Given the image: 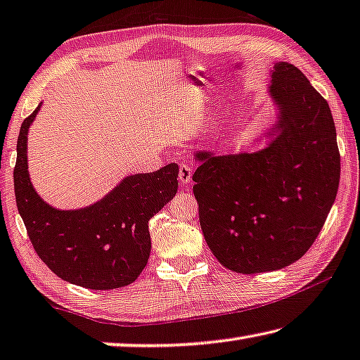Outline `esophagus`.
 <instances>
[{"instance_id": "obj_1", "label": "esophagus", "mask_w": 360, "mask_h": 360, "mask_svg": "<svg viewBox=\"0 0 360 360\" xmlns=\"http://www.w3.org/2000/svg\"><path fill=\"white\" fill-rule=\"evenodd\" d=\"M193 176V165L191 164H180L179 167V180L184 185H188L191 181Z\"/></svg>"}]
</instances>
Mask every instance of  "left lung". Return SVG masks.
<instances>
[{"instance_id": "left-lung-1", "label": "left lung", "mask_w": 360, "mask_h": 360, "mask_svg": "<svg viewBox=\"0 0 360 360\" xmlns=\"http://www.w3.org/2000/svg\"><path fill=\"white\" fill-rule=\"evenodd\" d=\"M270 95L276 135L257 153H196L193 193L199 224L217 261L238 274L296 262L327 220L340 185V149L331 110L302 72L276 63Z\"/></svg>"}]
</instances>
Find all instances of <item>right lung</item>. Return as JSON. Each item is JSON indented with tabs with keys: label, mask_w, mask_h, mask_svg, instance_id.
Segmentation results:
<instances>
[{
	"label": "right lung",
	"mask_w": 360,
	"mask_h": 360,
	"mask_svg": "<svg viewBox=\"0 0 360 360\" xmlns=\"http://www.w3.org/2000/svg\"><path fill=\"white\" fill-rule=\"evenodd\" d=\"M38 109L22 122L14 167L15 202L33 250L69 283L90 290L134 283L151 251L149 219L175 196L179 165L130 175L93 206L59 211L37 195L27 170V134Z\"/></svg>",
	"instance_id": "add662e5"
}]
</instances>
